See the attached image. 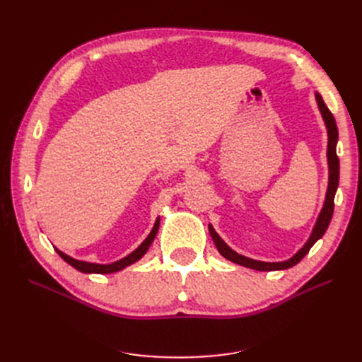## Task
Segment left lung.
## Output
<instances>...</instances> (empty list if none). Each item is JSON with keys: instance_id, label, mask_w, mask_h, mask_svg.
Masks as SVG:
<instances>
[{"instance_id": "8db88e82", "label": "left lung", "mask_w": 362, "mask_h": 362, "mask_svg": "<svg viewBox=\"0 0 362 362\" xmlns=\"http://www.w3.org/2000/svg\"><path fill=\"white\" fill-rule=\"evenodd\" d=\"M315 100H317V104H319L320 113L323 116V120H325L326 128H327V163H329V185H327L326 199H325L322 211L319 214V218H317L315 226L313 229V234L308 238V242L305 243V246L298 252V254L293 255L290 259L282 261V262H264V261H257V259H252V258H247V257L237 254L235 250H233L223 242L221 237H218V234L214 231L213 226L208 225V231H210V234H211V238H213V242H214L217 250L221 252L222 257H225L229 261L235 262V264L245 266V267L254 269V270H259V272L290 269V267L298 264V262L306 254H308L310 249L314 246L317 240L323 237L327 226H329V223H331V218H332V214H334V198H335V192H337L338 180H339V160L337 157L338 128H337V124H335L334 115L329 112V108L326 107L323 98L319 93H315Z\"/></svg>"}]
</instances>
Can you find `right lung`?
<instances>
[{
  "mask_svg": "<svg viewBox=\"0 0 362 362\" xmlns=\"http://www.w3.org/2000/svg\"><path fill=\"white\" fill-rule=\"evenodd\" d=\"M158 226H160V221L157 218V222L154 225V228H152V231L149 233V235L145 238V242L141 243L134 252H131V254L122 259H119L116 262H112V264H95V262H86V261H80V259H75L66 254H63L62 250L56 249L57 254L68 262V264H71L74 269H76L78 272H83V273H100V275H107V273H115V272H119L125 269L127 266L133 264V262L139 261L141 257H144L146 254V250L149 249L151 243L154 242V238L157 235V231H158Z\"/></svg>",
  "mask_w": 362,
  "mask_h": 362,
  "instance_id": "right-lung-1",
  "label": "right lung"
}]
</instances>
